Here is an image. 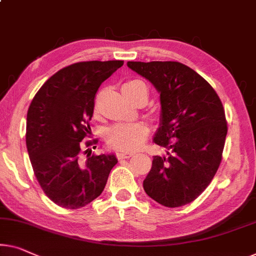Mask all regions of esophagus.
I'll return each instance as SVG.
<instances>
[{
    "label": "esophagus",
    "instance_id": "esophagus-1",
    "mask_svg": "<svg viewBox=\"0 0 256 256\" xmlns=\"http://www.w3.org/2000/svg\"><path fill=\"white\" fill-rule=\"evenodd\" d=\"M116 155H117V158L118 160L130 158H132V156H133V152H117Z\"/></svg>",
    "mask_w": 256,
    "mask_h": 256
}]
</instances>
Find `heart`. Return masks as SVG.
Wrapping results in <instances>:
<instances>
[{"label": "heart", "mask_w": 256, "mask_h": 256, "mask_svg": "<svg viewBox=\"0 0 256 256\" xmlns=\"http://www.w3.org/2000/svg\"><path fill=\"white\" fill-rule=\"evenodd\" d=\"M123 90L128 98L144 94L147 98V87L141 80L124 84ZM148 136V128L144 123H118L106 131V139L115 150L132 152L138 150Z\"/></svg>", "instance_id": "1"}]
</instances>
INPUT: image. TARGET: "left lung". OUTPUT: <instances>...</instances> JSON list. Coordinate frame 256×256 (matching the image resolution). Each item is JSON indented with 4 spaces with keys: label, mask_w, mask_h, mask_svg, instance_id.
Listing matches in <instances>:
<instances>
[{
    "label": "left lung",
    "mask_w": 256,
    "mask_h": 256,
    "mask_svg": "<svg viewBox=\"0 0 256 256\" xmlns=\"http://www.w3.org/2000/svg\"><path fill=\"white\" fill-rule=\"evenodd\" d=\"M160 93V125L152 141L166 156L152 158L144 180L148 196L174 208L196 200L218 169L228 126L218 95L179 62H128Z\"/></svg>",
    "instance_id": "8db88e82"
}]
</instances>
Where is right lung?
Masks as SVG:
<instances>
[{
    "mask_svg": "<svg viewBox=\"0 0 256 256\" xmlns=\"http://www.w3.org/2000/svg\"><path fill=\"white\" fill-rule=\"evenodd\" d=\"M123 60L71 64L46 82L30 102L26 146L34 174L54 204L78 209L104 192L115 154L80 160V141L90 130L94 98Z\"/></svg>",
    "mask_w": 256,
    "mask_h": 256,
    "instance_id": "add662e5",
    "label": "right lung"
}]
</instances>
